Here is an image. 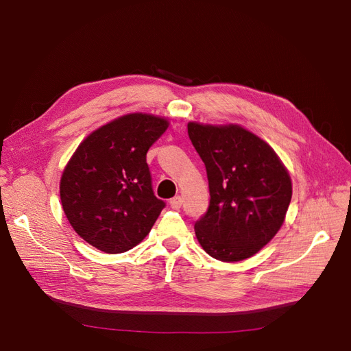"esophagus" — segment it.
<instances>
[{"label":"esophagus","instance_id":"obj_1","mask_svg":"<svg viewBox=\"0 0 351 351\" xmlns=\"http://www.w3.org/2000/svg\"><path fill=\"white\" fill-rule=\"evenodd\" d=\"M182 204H183V197L180 196V195L174 196L171 200H169V206H171L173 209H178V208H182Z\"/></svg>","mask_w":351,"mask_h":351}]
</instances>
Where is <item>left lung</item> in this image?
<instances>
[{
    "instance_id": "8db88e82",
    "label": "left lung",
    "mask_w": 351,
    "mask_h": 351,
    "mask_svg": "<svg viewBox=\"0 0 351 351\" xmlns=\"http://www.w3.org/2000/svg\"><path fill=\"white\" fill-rule=\"evenodd\" d=\"M189 137L205 162L210 202L195 224L204 250L222 262L258 253L277 234L293 187L272 147L239 124L190 121Z\"/></svg>"
}]
</instances>
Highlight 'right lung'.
Listing matches in <instances>:
<instances>
[{
	"instance_id": "1",
	"label": "right lung",
	"mask_w": 351,
	"mask_h": 351,
	"mask_svg": "<svg viewBox=\"0 0 351 351\" xmlns=\"http://www.w3.org/2000/svg\"><path fill=\"white\" fill-rule=\"evenodd\" d=\"M168 120L133 112L92 132L67 162L60 197L73 230L105 253L137 246L165 204L154 195L146 154Z\"/></svg>"
}]
</instances>
